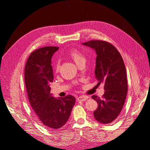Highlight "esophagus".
Listing matches in <instances>:
<instances>
[{
	"mask_svg": "<svg viewBox=\"0 0 150 150\" xmlns=\"http://www.w3.org/2000/svg\"><path fill=\"white\" fill-rule=\"evenodd\" d=\"M88 98L87 96H80L78 98V101H86V99H87Z\"/></svg>",
	"mask_w": 150,
	"mask_h": 150,
	"instance_id": "esophagus-1",
	"label": "esophagus"
}]
</instances>
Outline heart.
Here are the masks:
<instances>
[{
    "label": "heart",
    "instance_id": "b5f03b06",
    "mask_svg": "<svg viewBox=\"0 0 150 150\" xmlns=\"http://www.w3.org/2000/svg\"><path fill=\"white\" fill-rule=\"evenodd\" d=\"M68 56L73 60L77 65H79L81 63L85 62L86 58L84 54L81 52L79 50L76 48H73L70 49L68 52ZM60 69V64L59 62H57L55 66V71L56 72H59Z\"/></svg>",
    "mask_w": 150,
    "mask_h": 150
}]
</instances>
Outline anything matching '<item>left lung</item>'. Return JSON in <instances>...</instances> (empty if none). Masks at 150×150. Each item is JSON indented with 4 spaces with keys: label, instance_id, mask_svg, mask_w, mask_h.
<instances>
[{
    "label": "left lung",
    "instance_id": "left-lung-1",
    "mask_svg": "<svg viewBox=\"0 0 150 150\" xmlns=\"http://www.w3.org/2000/svg\"><path fill=\"white\" fill-rule=\"evenodd\" d=\"M83 44L96 51L95 76L98 84H104L105 91L101 98L96 95L92 96L98 104L94 111V118L103 124L111 123L121 112L128 92L123 59L117 49L104 40H91Z\"/></svg>",
    "mask_w": 150,
    "mask_h": 150
}]
</instances>
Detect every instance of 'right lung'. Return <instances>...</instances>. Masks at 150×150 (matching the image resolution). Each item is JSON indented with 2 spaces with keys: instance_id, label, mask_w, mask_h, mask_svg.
I'll return each mask as SVG.
<instances>
[{
  "instance_id": "obj_1",
  "label": "right lung",
  "mask_w": 150,
  "mask_h": 150,
  "mask_svg": "<svg viewBox=\"0 0 150 150\" xmlns=\"http://www.w3.org/2000/svg\"><path fill=\"white\" fill-rule=\"evenodd\" d=\"M58 49V47L46 46L35 50L27 60L24 71L30 106L39 120L50 130L66 123L76 100L71 95L56 99L50 93L49 85L54 79L51 58Z\"/></svg>"
}]
</instances>
